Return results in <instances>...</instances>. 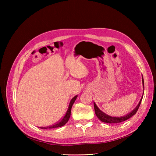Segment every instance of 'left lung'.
Instances as JSON below:
<instances>
[{
    "instance_id": "1",
    "label": "left lung",
    "mask_w": 156,
    "mask_h": 156,
    "mask_svg": "<svg viewBox=\"0 0 156 156\" xmlns=\"http://www.w3.org/2000/svg\"><path fill=\"white\" fill-rule=\"evenodd\" d=\"M142 82H143V85L144 87V78L143 80H142ZM142 101V98H141V100L139 102L138 105L135 107L133 111L131 112H129V114L126 115L125 116H122V117H111V116H109L107 114H105V112L101 111L100 109L98 108V107L96 104L94 102V111H95V114L97 116V117L100 119V120L102 122H107V123H119V122H121L122 121H125L126 120H127L129 118H131L132 116H133L135 115L137 111H138V108L140 107V106L141 105V102Z\"/></svg>"
}]
</instances>
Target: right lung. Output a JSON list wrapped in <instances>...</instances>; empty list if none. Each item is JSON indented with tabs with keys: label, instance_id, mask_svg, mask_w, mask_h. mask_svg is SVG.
Segmentation results:
<instances>
[{
	"label": "right lung",
	"instance_id": "obj_1",
	"mask_svg": "<svg viewBox=\"0 0 156 156\" xmlns=\"http://www.w3.org/2000/svg\"><path fill=\"white\" fill-rule=\"evenodd\" d=\"M76 98H77V96H76L74 98H73L70 102H69V107L68 108V111L67 112H66V114L64 115V117H62V119L61 120H59V121H58L57 122H55V124L52 125L51 126H49V127H40L41 129H53V128H56V127H62V126L64 125L66 122H67L69 120V117H70V115H71V109H72V107L73 104H74V102H75Z\"/></svg>",
	"mask_w": 156,
	"mask_h": 156
}]
</instances>
